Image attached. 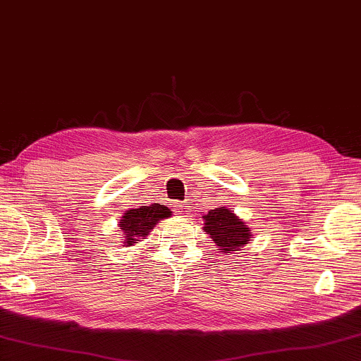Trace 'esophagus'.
<instances>
[{"label":"esophagus","instance_id":"obj_1","mask_svg":"<svg viewBox=\"0 0 361 361\" xmlns=\"http://www.w3.org/2000/svg\"><path fill=\"white\" fill-rule=\"evenodd\" d=\"M173 209H175V212L178 213V214H183V213L186 212V205H185V203H175Z\"/></svg>","mask_w":361,"mask_h":361}]
</instances>
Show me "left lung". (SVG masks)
Returning <instances> with one entry per match:
<instances>
[{
  "instance_id": "1",
  "label": "left lung",
  "mask_w": 361,
  "mask_h": 361,
  "mask_svg": "<svg viewBox=\"0 0 361 361\" xmlns=\"http://www.w3.org/2000/svg\"><path fill=\"white\" fill-rule=\"evenodd\" d=\"M203 231H205L212 240L219 247V252L228 254L232 251H238V249L247 245L249 238H251V232L249 227L243 221L238 219L232 209L226 207L209 209V212L203 216Z\"/></svg>"
}]
</instances>
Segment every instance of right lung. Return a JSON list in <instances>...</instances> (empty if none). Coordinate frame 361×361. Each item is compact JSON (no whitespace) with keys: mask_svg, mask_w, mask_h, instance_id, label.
Returning a JSON list of instances; mask_svg holds the SVG:
<instances>
[{"mask_svg":"<svg viewBox=\"0 0 361 361\" xmlns=\"http://www.w3.org/2000/svg\"><path fill=\"white\" fill-rule=\"evenodd\" d=\"M170 213L172 212L167 207L159 205V203H154V205L149 207L128 209L120 219V228L124 237V245L133 246L140 238H145L161 219L169 218Z\"/></svg>","mask_w":361,"mask_h":361,"instance_id":"obj_1","label":"right lung"}]
</instances>
